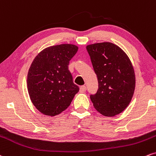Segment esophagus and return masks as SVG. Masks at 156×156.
Instances as JSON below:
<instances>
[{
	"label": "esophagus",
	"mask_w": 156,
	"mask_h": 156,
	"mask_svg": "<svg viewBox=\"0 0 156 156\" xmlns=\"http://www.w3.org/2000/svg\"><path fill=\"white\" fill-rule=\"evenodd\" d=\"M86 89H87V87H86V86H85V85L80 86V92H85V91H86Z\"/></svg>",
	"instance_id": "1"
}]
</instances>
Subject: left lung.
<instances>
[{"mask_svg":"<svg viewBox=\"0 0 156 156\" xmlns=\"http://www.w3.org/2000/svg\"><path fill=\"white\" fill-rule=\"evenodd\" d=\"M86 49L98 78V90L90 96L95 109L107 117L120 114L134 93L136 80L131 60L121 48L110 42L93 44Z\"/></svg>","mask_w":156,"mask_h":156,"instance_id":"obj_1","label":"left lung"}]
</instances>
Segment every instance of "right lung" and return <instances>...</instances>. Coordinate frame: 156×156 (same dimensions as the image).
Here are the masks:
<instances>
[{
  "label": "right lung",
  "mask_w": 156,
  "mask_h": 156,
  "mask_svg": "<svg viewBox=\"0 0 156 156\" xmlns=\"http://www.w3.org/2000/svg\"><path fill=\"white\" fill-rule=\"evenodd\" d=\"M78 50L74 44L52 46L34 58L27 73V85L32 103L40 112L55 116L69 107L79 87L69 70Z\"/></svg>",
  "instance_id": "1"
}]
</instances>
